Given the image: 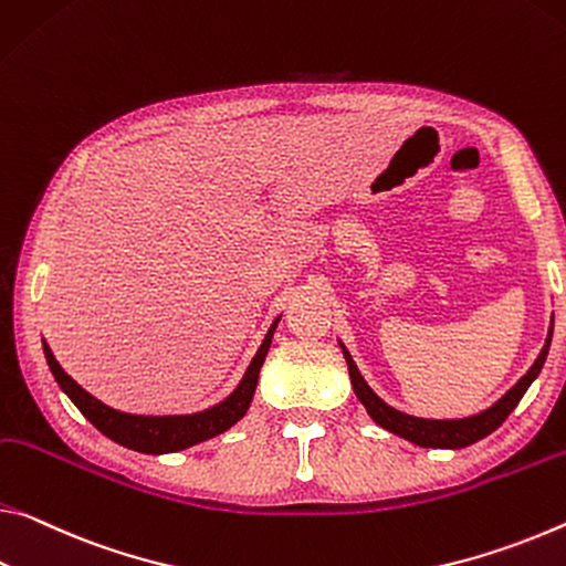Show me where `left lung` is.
<instances>
[{
  "instance_id": "8db88e82",
  "label": "left lung",
  "mask_w": 566,
  "mask_h": 566,
  "mask_svg": "<svg viewBox=\"0 0 566 566\" xmlns=\"http://www.w3.org/2000/svg\"><path fill=\"white\" fill-rule=\"evenodd\" d=\"M552 332H554V319H552L549 335H546V343L542 347L539 357H536L534 365L528 367L524 378L518 380L514 388L506 392V396H501L491 408L476 412V416L446 418V420L416 418V416H408V412L388 406V402H385L378 396V392H375L370 385L365 382V378L360 375V370H357V365L353 360V355L347 353V347L343 343H339V347H343V355H345V363H347V370H349V382H353L355 396H357V400L363 402L365 410L370 412V418L375 420V423H378L385 430H390V433L406 438V441L416 443V446L453 448V451H455V448H465V446L481 441V438H486L489 433H493V430H496L509 418V412L518 406V400L524 398L528 385H532L536 380V375L542 373L546 355H549Z\"/></svg>"
}]
</instances>
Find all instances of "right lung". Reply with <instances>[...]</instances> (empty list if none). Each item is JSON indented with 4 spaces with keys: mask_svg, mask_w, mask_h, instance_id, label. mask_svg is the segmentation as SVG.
<instances>
[{
    "mask_svg": "<svg viewBox=\"0 0 566 566\" xmlns=\"http://www.w3.org/2000/svg\"><path fill=\"white\" fill-rule=\"evenodd\" d=\"M280 319L282 315L269 325L262 345H259L256 355L251 357L244 378L239 380L237 388L231 390L221 402H217V406L199 412H188V416H133V412H123L105 406V402L90 396L87 390L80 388V385L70 378L65 370H62L44 339H42V349L62 392L75 402L77 410L83 412V416L97 430H101L103 436H107L111 441L120 443L125 448H130V451L160 455V453L184 451V448L209 441V438L223 433V430H229L231 426H237L239 420L247 416L251 398H254V390H256L259 370H262L264 357L269 353V345H272L274 329L280 325Z\"/></svg>",
    "mask_w": 566,
    "mask_h": 566,
    "instance_id": "add662e5",
    "label": "right lung"
}]
</instances>
